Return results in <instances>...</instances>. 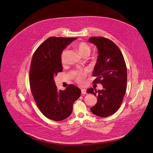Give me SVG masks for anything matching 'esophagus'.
Here are the masks:
<instances>
[{
	"label": "esophagus",
	"mask_w": 153,
	"mask_h": 153,
	"mask_svg": "<svg viewBox=\"0 0 153 153\" xmlns=\"http://www.w3.org/2000/svg\"><path fill=\"white\" fill-rule=\"evenodd\" d=\"M81 94L82 95H85V94H87V89H81Z\"/></svg>",
	"instance_id": "1"
}]
</instances>
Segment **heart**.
Returning <instances> with one entry per match:
<instances>
[{"label": "heart", "instance_id": "b5f03b06", "mask_svg": "<svg viewBox=\"0 0 153 153\" xmlns=\"http://www.w3.org/2000/svg\"><path fill=\"white\" fill-rule=\"evenodd\" d=\"M76 48L77 49V51L82 55V56H88L90 51H91V48L90 46L85 42H79L76 45ZM68 51L67 49H65L62 51L60 56V59L61 62L62 64H65L66 62V56H67ZM88 73V71L87 69L82 70L79 72H77L75 73V76H76V81L79 83V84H82L84 83V79L87 76Z\"/></svg>", "mask_w": 153, "mask_h": 153}]
</instances>
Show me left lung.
Masks as SVG:
<instances>
[{
    "label": "left lung",
    "mask_w": 153,
    "mask_h": 153,
    "mask_svg": "<svg viewBox=\"0 0 153 153\" xmlns=\"http://www.w3.org/2000/svg\"><path fill=\"white\" fill-rule=\"evenodd\" d=\"M89 42L98 49V56L93 76L94 83H101L103 89L89 88L87 93L97 96V102L91 108L98 117H105L115 114L120 108L127 88V73L123 54L117 45L107 38L91 37Z\"/></svg>",
    "instance_id": "1"
}]
</instances>
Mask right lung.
<instances>
[{"mask_svg": "<svg viewBox=\"0 0 153 153\" xmlns=\"http://www.w3.org/2000/svg\"><path fill=\"white\" fill-rule=\"evenodd\" d=\"M76 39L49 37L37 48L31 59L29 75L32 95L44 116L54 121L69 117L74 102L81 95L80 89L72 84L64 91L58 90L54 80L62 71V51Z\"/></svg>", "mask_w": 153, "mask_h": 153, "instance_id": "1", "label": "right lung"}]
</instances>
